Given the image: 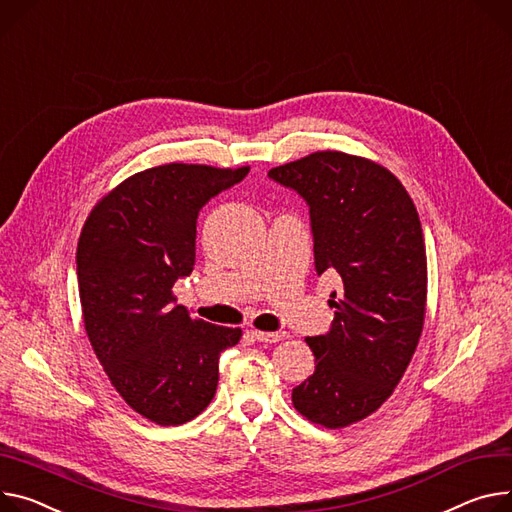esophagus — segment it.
Returning a JSON list of instances; mask_svg holds the SVG:
<instances>
[{
  "mask_svg": "<svg viewBox=\"0 0 512 512\" xmlns=\"http://www.w3.org/2000/svg\"><path fill=\"white\" fill-rule=\"evenodd\" d=\"M258 342H264V344H272V342H279V340H285L287 332H260V330H252L250 332Z\"/></svg>",
  "mask_w": 512,
  "mask_h": 512,
  "instance_id": "esophagus-1",
  "label": "esophagus"
}]
</instances>
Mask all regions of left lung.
Returning <instances> with one entry per match:
<instances>
[{
	"label": "left lung",
	"mask_w": 512,
	"mask_h": 512,
	"mask_svg": "<svg viewBox=\"0 0 512 512\" xmlns=\"http://www.w3.org/2000/svg\"><path fill=\"white\" fill-rule=\"evenodd\" d=\"M268 176L309 205L316 272L336 274L328 334L305 338L316 371L293 389L307 420L342 428L373 414L404 377L426 311V250L418 211L387 168L316 151Z\"/></svg>",
	"instance_id": "left-lung-1"
}]
</instances>
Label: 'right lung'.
<instances>
[{
    "instance_id": "1",
    "label": "right lung",
    "mask_w": 512,
    "mask_h": 512,
    "mask_svg": "<svg viewBox=\"0 0 512 512\" xmlns=\"http://www.w3.org/2000/svg\"><path fill=\"white\" fill-rule=\"evenodd\" d=\"M250 168L166 164L98 201L77 242L84 326L104 373L143 418L178 426L213 400L219 355L242 338L188 316L172 287L196 256V217Z\"/></svg>"
}]
</instances>
